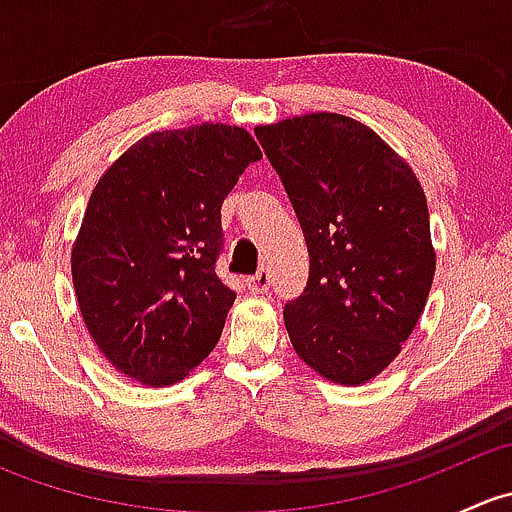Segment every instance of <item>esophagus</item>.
Listing matches in <instances>:
<instances>
[{
	"mask_svg": "<svg viewBox=\"0 0 512 512\" xmlns=\"http://www.w3.org/2000/svg\"><path fill=\"white\" fill-rule=\"evenodd\" d=\"M247 289H250L252 294H265L267 289H270V272L262 267V270H257L255 275L247 280Z\"/></svg>",
	"mask_w": 512,
	"mask_h": 512,
	"instance_id": "obj_1",
	"label": "esophagus"
}]
</instances>
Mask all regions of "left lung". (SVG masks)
Returning <instances> with one entry per match:
<instances>
[{
    "mask_svg": "<svg viewBox=\"0 0 512 512\" xmlns=\"http://www.w3.org/2000/svg\"><path fill=\"white\" fill-rule=\"evenodd\" d=\"M302 225L309 280L285 307L294 352L332 384L376 379L414 332L436 272L426 195L389 143L339 113L257 126Z\"/></svg>",
    "mask_w": 512,
    "mask_h": 512,
    "instance_id": "obj_1",
    "label": "left lung"
}]
</instances>
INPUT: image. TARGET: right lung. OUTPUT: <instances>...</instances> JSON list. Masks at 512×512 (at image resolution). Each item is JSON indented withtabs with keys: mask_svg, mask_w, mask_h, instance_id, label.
<instances>
[{
	"mask_svg": "<svg viewBox=\"0 0 512 512\" xmlns=\"http://www.w3.org/2000/svg\"><path fill=\"white\" fill-rule=\"evenodd\" d=\"M260 158L245 128L200 123L141 138L98 178L71 277L91 339L128 379L173 386L218 344L235 302L215 275L220 208Z\"/></svg>",
	"mask_w": 512,
	"mask_h": 512,
	"instance_id": "obj_1",
	"label": "right lung"
}]
</instances>
